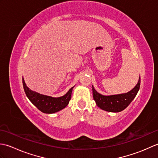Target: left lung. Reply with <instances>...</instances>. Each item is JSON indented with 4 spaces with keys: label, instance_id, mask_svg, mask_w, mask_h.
I'll list each match as a JSON object with an SVG mask.
<instances>
[{
    "label": "left lung",
    "instance_id": "1",
    "mask_svg": "<svg viewBox=\"0 0 158 158\" xmlns=\"http://www.w3.org/2000/svg\"><path fill=\"white\" fill-rule=\"evenodd\" d=\"M140 85V77L136 85L130 92L117 95L104 96L96 91L92 86L93 98L100 109L109 112L117 113L125 109L135 98Z\"/></svg>",
    "mask_w": 158,
    "mask_h": 158
}]
</instances>
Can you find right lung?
Wrapping results in <instances>:
<instances>
[{
    "instance_id": "obj_1",
    "label": "right lung",
    "mask_w": 158,
    "mask_h": 158,
    "mask_svg": "<svg viewBox=\"0 0 158 158\" xmlns=\"http://www.w3.org/2000/svg\"><path fill=\"white\" fill-rule=\"evenodd\" d=\"M22 83L26 95L30 101L39 110L45 113H54L65 108L71 98V94L73 88H74L73 87L70 88L65 95L58 98H54V97L41 94L30 89L26 86L23 78H22Z\"/></svg>"
}]
</instances>
